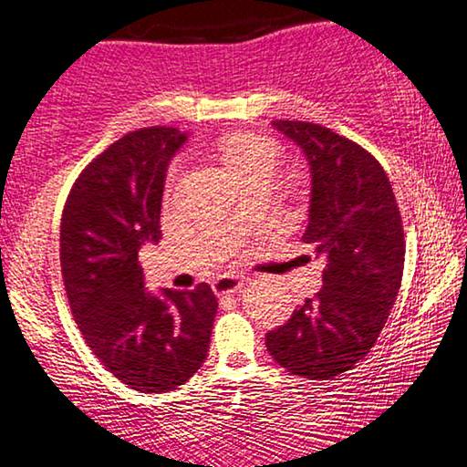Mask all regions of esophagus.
<instances>
[{"label":"esophagus","mask_w":467,"mask_h":467,"mask_svg":"<svg viewBox=\"0 0 467 467\" xmlns=\"http://www.w3.org/2000/svg\"><path fill=\"white\" fill-rule=\"evenodd\" d=\"M245 285V279L239 277V275H222L212 284L213 292L222 296V294H233V292H239L241 287Z\"/></svg>","instance_id":"34e87169"}]
</instances>
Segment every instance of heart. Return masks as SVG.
Segmentation results:
<instances>
[{"mask_svg":"<svg viewBox=\"0 0 467 467\" xmlns=\"http://www.w3.org/2000/svg\"><path fill=\"white\" fill-rule=\"evenodd\" d=\"M220 156L239 182L258 171H273L277 165L275 143L255 133H233L224 137L220 141Z\"/></svg>","mask_w":467,"mask_h":467,"instance_id":"1","label":"heart"}]
</instances>
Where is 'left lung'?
Listing matches in <instances>:
<instances>
[{
    "label": "left lung",
    "instance_id": "left-lung-1",
    "mask_svg": "<svg viewBox=\"0 0 467 467\" xmlns=\"http://www.w3.org/2000/svg\"><path fill=\"white\" fill-rule=\"evenodd\" d=\"M311 169L302 241L326 260L324 285L266 334L275 362L302 379L351 370L377 343L404 273V228L391 182L356 141L302 120H273Z\"/></svg>",
    "mask_w": 467,
    "mask_h": 467
}]
</instances>
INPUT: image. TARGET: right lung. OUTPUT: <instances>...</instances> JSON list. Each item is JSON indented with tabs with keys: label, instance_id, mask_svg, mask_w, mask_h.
Listing matches in <instances>:
<instances>
[{
	"label": "right lung",
	"instance_id": "1",
	"mask_svg": "<svg viewBox=\"0 0 467 467\" xmlns=\"http://www.w3.org/2000/svg\"><path fill=\"white\" fill-rule=\"evenodd\" d=\"M188 140L173 127L124 135L82 171L61 218L65 292L90 351L124 385L162 393L207 359L218 300L143 285L140 249L159 243L167 167Z\"/></svg>",
	"mask_w": 467,
	"mask_h": 467
}]
</instances>
